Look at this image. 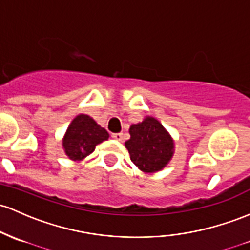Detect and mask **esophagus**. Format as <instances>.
Listing matches in <instances>:
<instances>
[{
	"mask_svg": "<svg viewBox=\"0 0 250 250\" xmlns=\"http://www.w3.org/2000/svg\"><path fill=\"white\" fill-rule=\"evenodd\" d=\"M111 138L114 139V140H116V141H122V139H123V135L121 133H114L111 135Z\"/></svg>",
	"mask_w": 250,
	"mask_h": 250,
	"instance_id": "obj_1",
	"label": "esophagus"
}]
</instances>
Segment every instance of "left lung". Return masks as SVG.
Returning a JSON list of instances; mask_svg holds the SVG:
<instances>
[{
  "mask_svg": "<svg viewBox=\"0 0 250 250\" xmlns=\"http://www.w3.org/2000/svg\"><path fill=\"white\" fill-rule=\"evenodd\" d=\"M130 139L125 146L130 160L140 171L155 173L168 165L174 155V140L155 117L146 116L142 122L131 125Z\"/></svg>",
  "mask_w": 250,
  "mask_h": 250,
  "instance_id": "8db88e82",
  "label": "left lung"
}]
</instances>
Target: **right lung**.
Returning <instances> with one entry per match:
<instances>
[{
  "mask_svg": "<svg viewBox=\"0 0 250 250\" xmlns=\"http://www.w3.org/2000/svg\"><path fill=\"white\" fill-rule=\"evenodd\" d=\"M109 139V133L89 115L79 114L71 121L62 138V149L68 159L81 161L91 154L96 146Z\"/></svg>",
  "mask_w": 250,
  "mask_h": 250,
  "instance_id": "obj_1",
  "label": "right lung"
}]
</instances>
